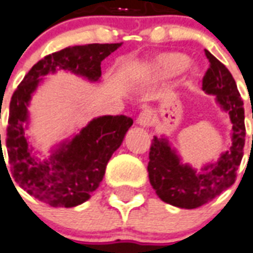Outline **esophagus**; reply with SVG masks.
<instances>
[{
    "instance_id": "obj_1",
    "label": "esophagus",
    "mask_w": 253,
    "mask_h": 253,
    "mask_svg": "<svg viewBox=\"0 0 253 253\" xmlns=\"http://www.w3.org/2000/svg\"><path fill=\"white\" fill-rule=\"evenodd\" d=\"M152 112L149 110V109H145V110H143V112L137 116V125H140V126L143 127H149L152 125Z\"/></svg>"
}]
</instances>
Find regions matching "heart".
I'll use <instances>...</instances> for the list:
<instances>
[{"instance_id": "1", "label": "heart", "mask_w": 253, "mask_h": 253, "mask_svg": "<svg viewBox=\"0 0 253 253\" xmlns=\"http://www.w3.org/2000/svg\"><path fill=\"white\" fill-rule=\"evenodd\" d=\"M190 63V58L182 53H165L155 59L152 63V73L157 78L161 79H169V78L176 77L178 74L187 69Z\"/></svg>"}]
</instances>
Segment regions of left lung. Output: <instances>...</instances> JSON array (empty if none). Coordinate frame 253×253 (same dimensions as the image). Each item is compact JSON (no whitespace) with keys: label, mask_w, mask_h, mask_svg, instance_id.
I'll use <instances>...</instances> for the list:
<instances>
[{"label":"left lung","mask_w":253,"mask_h":253,"mask_svg":"<svg viewBox=\"0 0 253 253\" xmlns=\"http://www.w3.org/2000/svg\"><path fill=\"white\" fill-rule=\"evenodd\" d=\"M205 55L211 65L203 79V91L213 94L217 105L229 116L231 144L217 161L208 162L198 170L182 162L168 137H153L148 162L149 182L162 201L178 208H199L229 188L235 182L243 159L246 126L237 83L226 66L212 53L205 50Z\"/></svg>","instance_id":"left-lung-1"}]
</instances>
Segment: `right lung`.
Here are the masks:
<instances>
[{
	"mask_svg": "<svg viewBox=\"0 0 253 253\" xmlns=\"http://www.w3.org/2000/svg\"><path fill=\"white\" fill-rule=\"evenodd\" d=\"M121 45H77L52 53L34 65L14 92L6 139L9 162L16 183L41 203L71 208L91 198L133 121L126 116L93 118L79 132L54 145L48 159L41 160L26 133L31 98L44 77L61 70L92 83L100 82L101 62Z\"/></svg>",
	"mask_w": 253,
	"mask_h": 253,
	"instance_id": "1",
	"label": "right lung"
}]
</instances>
